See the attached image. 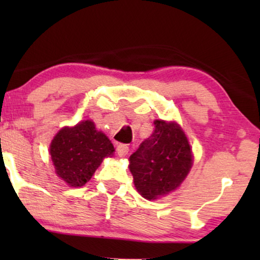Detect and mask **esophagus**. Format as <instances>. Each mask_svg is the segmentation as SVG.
<instances>
[{
  "label": "esophagus",
  "mask_w": 260,
  "mask_h": 260,
  "mask_svg": "<svg viewBox=\"0 0 260 260\" xmlns=\"http://www.w3.org/2000/svg\"><path fill=\"white\" fill-rule=\"evenodd\" d=\"M116 151H117V154H118L119 157H124V156L127 154V151H129V147H127L126 144L118 143V144H117Z\"/></svg>",
  "instance_id": "34e87169"
}]
</instances>
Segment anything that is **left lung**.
<instances>
[{
    "instance_id": "1",
    "label": "left lung",
    "mask_w": 260,
    "mask_h": 260,
    "mask_svg": "<svg viewBox=\"0 0 260 260\" xmlns=\"http://www.w3.org/2000/svg\"><path fill=\"white\" fill-rule=\"evenodd\" d=\"M155 130L130 156L135 187L148 200L176 189L191 168L186 135L176 123L155 120Z\"/></svg>"
}]
</instances>
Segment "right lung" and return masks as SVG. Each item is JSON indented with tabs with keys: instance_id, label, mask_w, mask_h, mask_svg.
I'll return each instance as SVG.
<instances>
[{
	"instance_id": "right-lung-1",
	"label": "right lung",
	"mask_w": 260,
	"mask_h": 260,
	"mask_svg": "<svg viewBox=\"0 0 260 260\" xmlns=\"http://www.w3.org/2000/svg\"><path fill=\"white\" fill-rule=\"evenodd\" d=\"M113 145L91 120L63 127L52 141L53 165L59 177L71 187H81L91 179L103 158L111 156Z\"/></svg>"
}]
</instances>
